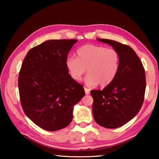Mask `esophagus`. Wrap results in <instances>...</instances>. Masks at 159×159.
Masks as SVG:
<instances>
[{
  "instance_id": "1",
  "label": "esophagus",
  "mask_w": 159,
  "mask_h": 159,
  "mask_svg": "<svg viewBox=\"0 0 159 159\" xmlns=\"http://www.w3.org/2000/svg\"><path fill=\"white\" fill-rule=\"evenodd\" d=\"M84 90H85V93L86 95H89L90 94V90L88 89L87 88H84Z\"/></svg>"
}]
</instances>
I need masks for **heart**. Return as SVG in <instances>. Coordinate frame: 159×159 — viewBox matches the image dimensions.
<instances>
[{
  "instance_id": "heart-1",
  "label": "heart",
  "mask_w": 159,
  "mask_h": 159,
  "mask_svg": "<svg viewBox=\"0 0 159 159\" xmlns=\"http://www.w3.org/2000/svg\"><path fill=\"white\" fill-rule=\"evenodd\" d=\"M120 55L112 48L95 45H85L76 51V57H68L66 67L74 80L79 81L87 69L85 83L89 86L104 88L114 81L118 74Z\"/></svg>"
}]
</instances>
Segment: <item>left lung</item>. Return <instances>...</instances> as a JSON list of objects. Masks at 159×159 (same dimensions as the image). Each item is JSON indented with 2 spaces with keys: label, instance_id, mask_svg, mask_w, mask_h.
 Returning a JSON list of instances; mask_svg holds the SVG:
<instances>
[{
  "label": "left lung",
  "instance_id": "8db88e82",
  "mask_svg": "<svg viewBox=\"0 0 159 159\" xmlns=\"http://www.w3.org/2000/svg\"><path fill=\"white\" fill-rule=\"evenodd\" d=\"M99 41L111 45L120 55L118 74L111 84L102 90H91L94 119L99 125L116 128L138 114L146 89L144 66L133 48L109 39Z\"/></svg>",
  "mask_w": 159,
  "mask_h": 159
}]
</instances>
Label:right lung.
<instances>
[{
  "instance_id": "right-lung-1",
  "label": "right lung",
  "mask_w": 159,
  "mask_h": 159,
  "mask_svg": "<svg viewBox=\"0 0 159 159\" xmlns=\"http://www.w3.org/2000/svg\"><path fill=\"white\" fill-rule=\"evenodd\" d=\"M77 40H49L29 51L19 74L18 87L25 114L48 131L66 127L74 106L85 95L83 85L69 74L68 53Z\"/></svg>"
}]
</instances>
